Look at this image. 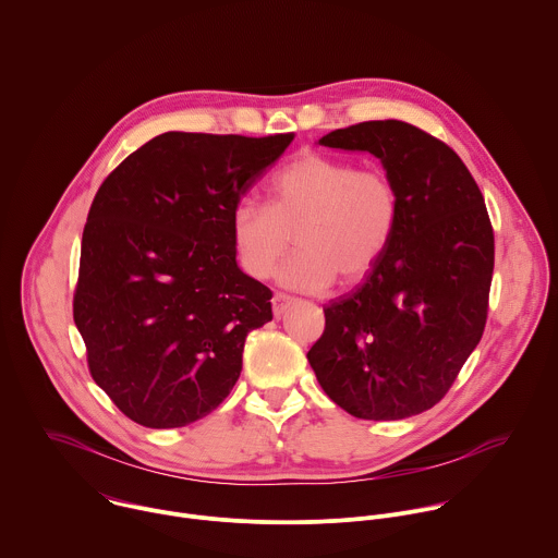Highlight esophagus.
<instances>
[{
  "instance_id": "34e87169",
  "label": "esophagus",
  "mask_w": 558,
  "mask_h": 558,
  "mask_svg": "<svg viewBox=\"0 0 558 558\" xmlns=\"http://www.w3.org/2000/svg\"><path fill=\"white\" fill-rule=\"evenodd\" d=\"M292 303H294L292 296H288L283 292H275V296H272V312H275V316H283Z\"/></svg>"
}]
</instances>
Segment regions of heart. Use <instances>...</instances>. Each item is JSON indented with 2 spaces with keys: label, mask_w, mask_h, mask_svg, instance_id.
<instances>
[{
  "label": "heart",
  "mask_w": 558,
  "mask_h": 558,
  "mask_svg": "<svg viewBox=\"0 0 558 558\" xmlns=\"http://www.w3.org/2000/svg\"><path fill=\"white\" fill-rule=\"evenodd\" d=\"M268 205L240 201L231 211V246L240 268L268 279L292 246L299 253L279 281L320 292L336 279L364 281L388 253L403 211L392 174L316 150L299 153L268 185Z\"/></svg>",
  "instance_id": "b5f03b06"
}]
</instances>
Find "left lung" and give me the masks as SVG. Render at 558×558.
I'll return each mask as SVG.
<instances>
[{
  "instance_id": "left-lung-1",
  "label": "left lung",
  "mask_w": 558,
  "mask_h": 558,
  "mask_svg": "<svg viewBox=\"0 0 558 558\" xmlns=\"http://www.w3.org/2000/svg\"><path fill=\"white\" fill-rule=\"evenodd\" d=\"M320 146L375 155L403 211L366 281L325 307L307 360L327 397L357 418L397 421L436 405L477 347L495 242L480 187L425 131L379 120L338 129Z\"/></svg>"
}]
</instances>
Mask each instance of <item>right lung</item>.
I'll return each instance as SVG.
<instances>
[{
    "mask_svg": "<svg viewBox=\"0 0 558 558\" xmlns=\"http://www.w3.org/2000/svg\"><path fill=\"white\" fill-rule=\"evenodd\" d=\"M294 140L163 133L100 185L83 231L74 323L94 381L135 423L183 427L242 371L272 292L244 275L231 211Z\"/></svg>",
    "mask_w": 558,
    "mask_h": 558,
    "instance_id": "1",
    "label": "right lung"
}]
</instances>
